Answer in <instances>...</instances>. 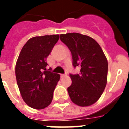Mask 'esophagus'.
<instances>
[{"label": "esophagus", "mask_w": 129, "mask_h": 129, "mask_svg": "<svg viewBox=\"0 0 129 129\" xmlns=\"http://www.w3.org/2000/svg\"><path fill=\"white\" fill-rule=\"evenodd\" d=\"M67 76V74H61V77L62 78V77H64V76Z\"/></svg>", "instance_id": "1"}]
</instances>
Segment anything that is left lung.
Wrapping results in <instances>:
<instances>
[{
	"label": "left lung",
	"instance_id": "8db88e82",
	"mask_svg": "<svg viewBox=\"0 0 129 129\" xmlns=\"http://www.w3.org/2000/svg\"><path fill=\"white\" fill-rule=\"evenodd\" d=\"M72 57L73 67L81 72L70 74L72 85L68 92L73 103L80 107L94 104L100 99L107 81L108 62L100 44L94 39L78 33L60 35Z\"/></svg>",
	"mask_w": 129,
	"mask_h": 129
}]
</instances>
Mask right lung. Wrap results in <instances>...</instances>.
<instances>
[{
    "label": "right lung",
    "mask_w": 129,
    "mask_h": 129,
    "mask_svg": "<svg viewBox=\"0 0 129 129\" xmlns=\"http://www.w3.org/2000/svg\"><path fill=\"white\" fill-rule=\"evenodd\" d=\"M59 35L29 39L24 45L15 67L18 87L25 103L35 109L50 104L60 75L46 69V58L59 40Z\"/></svg>",
    "instance_id": "add662e5"
}]
</instances>
